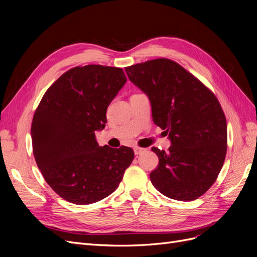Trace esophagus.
Instances as JSON below:
<instances>
[{"instance_id":"1","label":"esophagus","mask_w":257,"mask_h":257,"mask_svg":"<svg viewBox=\"0 0 257 257\" xmlns=\"http://www.w3.org/2000/svg\"><path fill=\"white\" fill-rule=\"evenodd\" d=\"M146 151V149H144V148H139V147H135L134 148V152L135 154H142Z\"/></svg>"}]
</instances>
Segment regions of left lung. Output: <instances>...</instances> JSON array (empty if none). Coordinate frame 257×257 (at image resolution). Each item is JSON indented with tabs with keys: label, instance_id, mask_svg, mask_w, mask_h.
Masks as SVG:
<instances>
[{
	"label": "left lung",
	"instance_id": "1",
	"mask_svg": "<svg viewBox=\"0 0 257 257\" xmlns=\"http://www.w3.org/2000/svg\"><path fill=\"white\" fill-rule=\"evenodd\" d=\"M130 80L150 99L152 120L172 142L153 147L159 166L153 186L176 200H194L215 182L227 150V124L219 100L180 64L161 58L125 67Z\"/></svg>",
	"mask_w": 257,
	"mask_h": 257
}]
</instances>
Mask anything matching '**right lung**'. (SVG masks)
<instances>
[{
  "label": "right lung",
  "mask_w": 257,
  "mask_h": 257,
  "mask_svg": "<svg viewBox=\"0 0 257 257\" xmlns=\"http://www.w3.org/2000/svg\"><path fill=\"white\" fill-rule=\"evenodd\" d=\"M125 82L119 67L76 66L50 85L36 108L31 126L36 164L69 203L89 205L109 196L134 160L132 148L99 147L95 139Z\"/></svg>",
  "instance_id": "obj_1"
}]
</instances>
